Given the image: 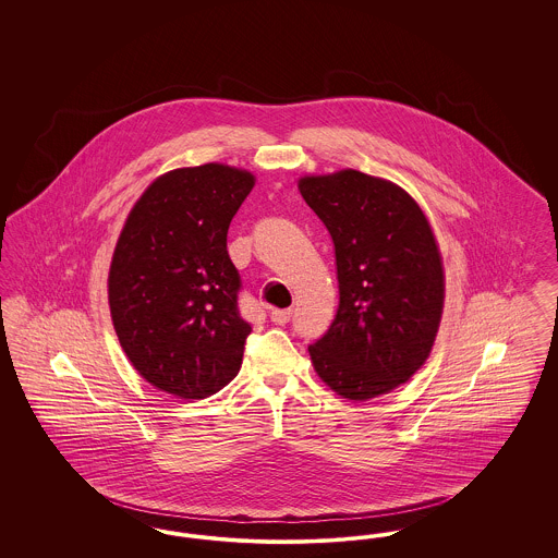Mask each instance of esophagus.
I'll use <instances>...</instances> for the list:
<instances>
[{
	"label": "esophagus",
	"instance_id": "34e87169",
	"mask_svg": "<svg viewBox=\"0 0 558 558\" xmlns=\"http://www.w3.org/2000/svg\"><path fill=\"white\" fill-rule=\"evenodd\" d=\"M291 310H274V312L269 314V319H271L274 324H278V326H284V324L291 319Z\"/></svg>",
	"mask_w": 558,
	"mask_h": 558
}]
</instances>
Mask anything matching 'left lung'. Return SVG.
Segmentation results:
<instances>
[{
  "mask_svg": "<svg viewBox=\"0 0 558 558\" xmlns=\"http://www.w3.org/2000/svg\"><path fill=\"white\" fill-rule=\"evenodd\" d=\"M301 196L335 244L339 310L310 345L337 396L391 393L423 368L446 301L444 259L421 205L403 187L355 169L303 175Z\"/></svg>",
  "mask_w": 558,
  "mask_h": 558,
  "instance_id": "left-lung-1",
  "label": "left lung"
}]
</instances>
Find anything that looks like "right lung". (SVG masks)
Instances as JSON below:
<instances>
[{"label":"right lung","instance_id":"obj_1","mask_svg":"<svg viewBox=\"0 0 558 558\" xmlns=\"http://www.w3.org/2000/svg\"><path fill=\"white\" fill-rule=\"evenodd\" d=\"M255 175L223 162L159 175L128 215L108 269L114 332L137 374L178 399H205L240 371V318L228 228Z\"/></svg>","mask_w":558,"mask_h":558}]
</instances>
